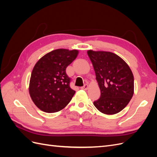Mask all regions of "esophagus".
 Returning a JSON list of instances; mask_svg holds the SVG:
<instances>
[{
    "label": "esophagus",
    "mask_w": 157,
    "mask_h": 157,
    "mask_svg": "<svg viewBox=\"0 0 157 157\" xmlns=\"http://www.w3.org/2000/svg\"><path fill=\"white\" fill-rule=\"evenodd\" d=\"M88 84H85L84 86L81 87V89L84 90H88Z\"/></svg>",
    "instance_id": "1"
}]
</instances>
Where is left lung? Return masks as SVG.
Returning <instances> with one entry per match:
<instances>
[{
    "label": "left lung",
    "instance_id": "8db88e82",
    "mask_svg": "<svg viewBox=\"0 0 157 157\" xmlns=\"http://www.w3.org/2000/svg\"><path fill=\"white\" fill-rule=\"evenodd\" d=\"M96 73L101 96L94 102L98 111L115 115L130 102L134 93V79L129 65L111 52L87 51Z\"/></svg>",
    "mask_w": 157,
    "mask_h": 157
}]
</instances>
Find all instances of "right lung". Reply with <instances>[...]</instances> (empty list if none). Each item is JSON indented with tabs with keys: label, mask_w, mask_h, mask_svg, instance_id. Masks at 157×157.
Returning a JSON list of instances; mask_svg holds the SVG:
<instances>
[{
	"label": "right lung",
	"mask_w": 157,
	"mask_h": 157,
	"mask_svg": "<svg viewBox=\"0 0 157 157\" xmlns=\"http://www.w3.org/2000/svg\"><path fill=\"white\" fill-rule=\"evenodd\" d=\"M78 50H52L37 61L29 86L32 101L41 111L52 113L62 110L73 97L66 68L77 58Z\"/></svg>",
	"instance_id": "obj_1"
}]
</instances>
